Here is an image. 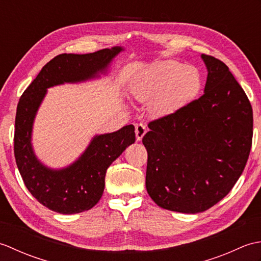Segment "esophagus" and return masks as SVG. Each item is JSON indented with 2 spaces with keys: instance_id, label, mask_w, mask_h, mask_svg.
Returning <instances> with one entry per match:
<instances>
[{
  "instance_id": "esophagus-1",
  "label": "esophagus",
  "mask_w": 261,
  "mask_h": 261,
  "mask_svg": "<svg viewBox=\"0 0 261 261\" xmlns=\"http://www.w3.org/2000/svg\"><path fill=\"white\" fill-rule=\"evenodd\" d=\"M147 132V127L145 124L142 123H138L136 124V138H137V141H140L142 139V137L146 135Z\"/></svg>"
}]
</instances>
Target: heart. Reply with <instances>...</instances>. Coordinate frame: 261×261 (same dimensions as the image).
<instances>
[{"instance_id":"b5f03b06","label":"heart","mask_w":261,"mask_h":261,"mask_svg":"<svg viewBox=\"0 0 261 261\" xmlns=\"http://www.w3.org/2000/svg\"><path fill=\"white\" fill-rule=\"evenodd\" d=\"M197 68L176 60H164L151 65L139 76L134 92L141 101H154V108L168 113L180 108L196 95L201 88Z\"/></svg>"}]
</instances>
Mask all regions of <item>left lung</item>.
<instances>
[{"label": "left lung", "instance_id": "left-lung-1", "mask_svg": "<svg viewBox=\"0 0 261 261\" xmlns=\"http://www.w3.org/2000/svg\"><path fill=\"white\" fill-rule=\"evenodd\" d=\"M204 94L149 122L146 187L158 206L198 213L220 202L239 179L252 145V108L229 67L202 55Z\"/></svg>", "mask_w": 261, "mask_h": 261}]
</instances>
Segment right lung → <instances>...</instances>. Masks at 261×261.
<instances>
[{
  "label": "right lung",
  "mask_w": 261,
  "mask_h": 261,
  "mask_svg": "<svg viewBox=\"0 0 261 261\" xmlns=\"http://www.w3.org/2000/svg\"><path fill=\"white\" fill-rule=\"evenodd\" d=\"M122 49L93 54H62L43 66L22 94L16 108L14 157L24 185L39 203L54 212L74 214L87 211L102 197L109 166L136 140L135 126L94 138L82 157L69 167L51 170L38 162L31 148L32 123L47 88L95 77Z\"/></svg>",
  "instance_id": "add662e5"
}]
</instances>
